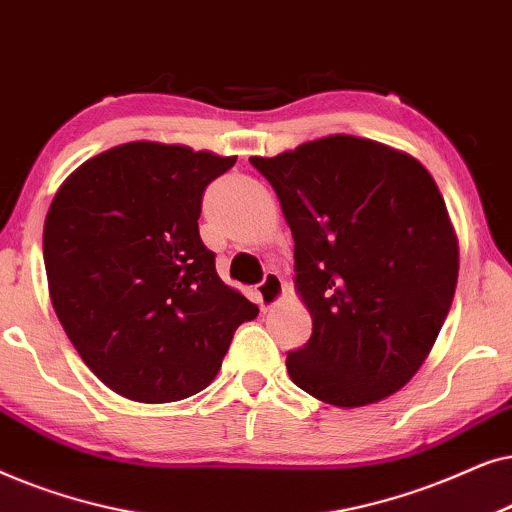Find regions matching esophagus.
<instances>
[{
  "instance_id": "1",
  "label": "esophagus",
  "mask_w": 512,
  "mask_h": 512,
  "mask_svg": "<svg viewBox=\"0 0 512 512\" xmlns=\"http://www.w3.org/2000/svg\"><path fill=\"white\" fill-rule=\"evenodd\" d=\"M257 297H260L262 309H271V306H276L285 297V281L276 271H269L264 281L257 285Z\"/></svg>"
}]
</instances>
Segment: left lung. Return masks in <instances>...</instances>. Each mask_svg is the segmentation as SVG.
Here are the masks:
<instances>
[{
	"mask_svg": "<svg viewBox=\"0 0 512 512\" xmlns=\"http://www.w3.org/2000/svg\"><path fill=\"white\" fill-rule=\"evenodd\" d=\"M295 238V290L313 332L288 374L353 410L400 391L431 353L459 278V241L431 173L377 140L325 135L250 156Z\"/></svg>",
	"mask_w": 512,
	"mask_h": 512,
	"instance_id": "obj_1",
	"label": "left lung"
}]
</instances>
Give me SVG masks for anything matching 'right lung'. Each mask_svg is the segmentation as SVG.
<instances>
[{"mask_svg":"<svg viewBox=\"0 0 512 512\" xmlns=\"http://www.w3.org/2000/svg\"><path fill=\"white\" fill-rule=\"evenodd\" d=\"M236 156L135 140L81 163L44 222L51 304L114 393L175 403L217 377L236 327L260 313L222 283L199 236L203 192Z\"/></svg>","mask_w":512,"mask_h":512,"instance_id":"right-lung-1","label":"right lung"}]
</instances>
